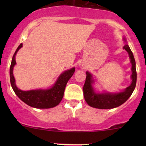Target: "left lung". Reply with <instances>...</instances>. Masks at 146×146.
Listing matches in <instances>:
<instances>
[{"instance_id":"1","label":"left lung","mask_w":146,"mask_h":146,"mask_svg":"<svg viewBox=\"0 0 146 146\" xmlns=\"http://www.w3.org/2000/svg\"><path fill=\"white\" fill-rule=\"evenodd\" d=\"M123 40L125 42H126L123 48L128 52L129 58L130 59V63L132 64L131 84L125 88L123 91L119 93H110L105 91L103 93H96L93 86V84L95 83L93 75L88 71H86V81L83 87L84 97L86 103L93 108L99 109H111L119 106L128 100L135 90L137 82L136 62L133 53L127 44L126 39L123 38Z\"/></svg>"}]
</instances>
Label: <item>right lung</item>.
<instances>
[{"label":"right lung","mask_w":146,"mask_h":146,"mask_svg":"<svg viewBox=\"0 0 146 146\" xmlns=\"http://www.w3.org/2000/svg\"><path fill=\"white\" fill-rule=\"evenodd\" d=\"M22 46L23 44L21 43L15 51L10 66V82L14 93L26 104L33 108H51L56 106L62 100L65 87L68 81L74 73L75 67L62 73L51 88L47 89H36L27 91L22 90L16 86V81L13 74V69L16 64V55Z\"/></svg>","instance_id":"1"}]
</instances>
